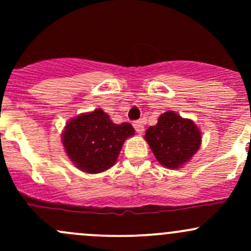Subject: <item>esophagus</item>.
<instances>
[{
    "mask_svg": "<svg viewBox=\"0 0 251 251\" xmlns=\"http://www.w3.org/2000/svg\"><path fill=\"white\" fill-rule=\"evenodd\" d=\"M133 127H135V130L137 131L138 133H143L144 126H143V123H142L141 120L133 121Z\"/></svg>",
    "mask_w": 251,
    "mask_h": 251,
    "instance_id": "1",
    "label": "esophagus"
}]
</instances>
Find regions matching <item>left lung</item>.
Returning <instances> with one entry per match:
<instances>
[{
	"label": "left lung",
	"instance_id": "8db88e82",
	"mask_svg": "<svg viewBox=\"0 0 251 251\" xmlns=\"http://www.w3.org/2000/svg\"><path fill=\"white\" fill-rule=\"evenodd\" d=\"M156 160L168 169H179L198 151L201 133L189 119L173 110L161 114L158 124L149 126L144 136Z\"/></svg>",
	"mask_w": 251,
	"mask_h": 251
}]
</instances>
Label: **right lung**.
Masks as SVG:
<instances>
[{"instance_id":"right-lung-1","label":"right lung","mask_w":251,"mask_h":251,"mask_svg":"<svg viewBox=\"0 0 251 251\" xmlns=\"http://www.w3.org/2000/svg\"><path fill=\"white\" fill-rule=\"evenodd\" d=\"M132 135L135 128L131 124H114L100 108L68 121L62 142L67 155L77 169L98 174L115 164L124 142Z\"/></svg>"}]
</instances>
